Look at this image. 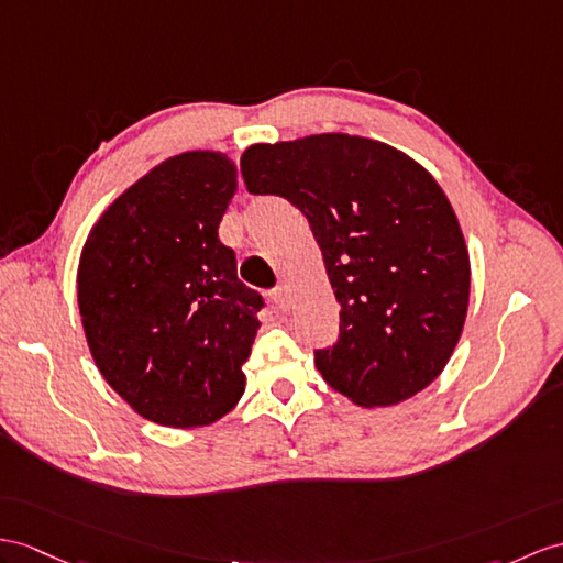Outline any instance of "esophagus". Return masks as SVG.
<instances>
[{"mask_svg":"<svg viewBox=\"0 0 563 563\" xmlns=\"http://www.w3.org/2000/svg\"><path fill=\"white\" fill-rule=\"evenodd\" d=\"M269 296H272V300H274V306H277L279 310H286V308H289V291H286V286H284V284H279L277 289H274Z\"/></svg>","mask_w":563,"mask_h":563,"instance_id":"obj_1","label":"esophagus"}]
</instances>
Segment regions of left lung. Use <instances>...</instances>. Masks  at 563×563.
<instances>
[{"mask_svg":"<svg viewBox=\"0 0 563 563\" xmlns=\"http://www.w3.org/2000/svg\"><path fill=\"white\" fill-rule=\"evenodd\" d=\"M241 176L249 194L289 200L320 245L341 306L336 344L314 351L327 385L367 408L428 387L471 294L459 219L434 178L399 150L344 133L251 145Z\"/></svg>","mask_w":563,"mask_h":563,"instance_id":"8db88e82","label":"left lung"}]
</instances>
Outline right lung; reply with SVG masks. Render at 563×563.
<instances>
[{
	"instance_id": "add662e5",
	"label": "right lung",
	"mask_w": 563,
	"mask_h": 563,
	"mask_svg": "<svg viewBox=\"0 0 563 563\" xmlns=\"http://www.w3.org/2000/svg\"><path fill=\"white\" fill-rule=\"evenodd\" d=\"M236 190L222 153L162 162L109 208L78 267V308L100 373L143 418L200 428L241 399L265 298L236 274L219 222Z\"/></svg>"
}]
</instances>
